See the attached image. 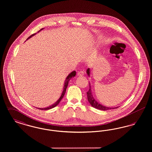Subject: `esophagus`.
<instances>
[{
	"instance_id": "esophagus-1",
	"label": "esophagus",
	"mask_w": 152,
	"mask_h": 152,
	"mask_svg": "<svg viewBox=\"0 0 152 152\" xmlns=\"http://www.w3.org/2000/svg\"><path fill=\"white\" fill-rule=\"evenodd\" d=\"M84 75V72L83 71H80L77 73V75L79 76H83Z\"/></svg>"
}]
</instances>
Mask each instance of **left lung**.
I'll list each match as a JSON object with an SVG mask.
<instances>
[{"mask_svg": "<svg viewBox=\"0 0 152 152\" xmlns=\"http://www.w3.org/2000/svg\"><path fill=\"white\" fill-rule=\"evenodd\" d=\"M87 74L88 76H89V68H88L87 71ZM87 98H88V100L89 101V102L91 104V105L94 107L95 108L97 109H100L102 110H109L110 109L117 108L118 107L116 108H109V107H107L105 106L102 105L100 104H99L98 102L96 101V100L94 99V97H93L92 94V92H91V84H89V88L88 91L87 92Z\"/></svg>", "mask_w": 152, "mask_h": 152, "instance_id": "left-lung-1", "label": "left lung"}]
</instances>
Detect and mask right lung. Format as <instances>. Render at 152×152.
<instances>
[{"label": "right lung", "instance_id": "right-lung-1", "mask_svg": "<svg viewBox=\"0 0 152 152\" xmlns=\"http://www.w3.org/2000/svg\"><path fill=\"white\" fill-rule=\"evenodd\" d=\"M43 28H42V29H43ZM42 29H40V30H42ZM40 30H39L37 32H39V31H40ZM35 35V34H32V35H31V36L28 37V38H27V39H29L31 37H32V36H34ZM75 75H76V71H73V72L71 73L70 74H69V75L66 77V79H65V83H64V89H63V93H62V94L61 95V97L59 98V99L58 100V101H56L55 104H53V105H52L51 106H50L49 107H47V108H38L39 109H41V110H48V109H50L53 108H54L55 107H56V105H58V104H59V102L61 101V99L63 98V97H64V94H65V91H66V88H67V86H68V83H69V81L71 80V79L73 77H74V76H75Z\"/></svg>", "mask_w": 152, "mask_h": 152}]
</instances>
